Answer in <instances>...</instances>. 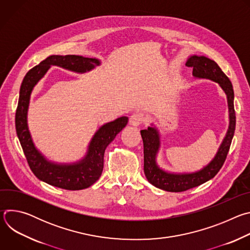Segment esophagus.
Instances as JSON below:
<instances>
[{"label":"esophagus","mask_w":250,"mask_h":250,"mask_svg":"<svg viewBox=\"0 0 250 250\" xmlns=\"http://www.w3.org/2000/svg\"><path fill=\"white\" fill-rule=\"evenodd\" d=\"M144 122H145V116H144V114L139 113V112H136V113L132 114L130 119H129V124L133 126H138Z\"/></svg>","instance_id":"34e87169"}]
</instances>
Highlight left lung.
<instances>
[{"instance_id": "left-lung-1", "label": "left lung", "mask_w": 250, "mask_h": 250, "mask_svg": "<svg viewBox=\"0 0 250 250\" xmlns=\"http://www.w3.org/2000/svg\"><path fill=\"white\" fill-rule=\"evenodd\" d=\"M186 66L193 68V76L199 79H208L220 85L227 95L229 105V125L226 136L212 160L201 170L192 173H174L160 168L156 157L160 148L159 130L151 124L146 129L140 130L144 140L145 174L150 184L167 192H183L197 187L210 180L220 171L225 163L235 130V113L233 105V88L230 80L223 72L220 66L203 55H192L188 58Z\"/></svg>"}]
</instances>
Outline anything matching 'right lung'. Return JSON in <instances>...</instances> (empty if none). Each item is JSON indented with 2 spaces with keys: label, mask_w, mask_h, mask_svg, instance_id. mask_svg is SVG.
<instances>
[{
  "label": "right lung",
  "mask_w": 250,
  "mask_h": 250,
  "mask_svg": "<svg viewBox=\"0 0 250 250\" xmlns=\"http://www.w3.org/2000/svg\"><path fill=\"white\" fill-rule=\"evenodd\" d=\"M101 65L97 58L80 55H51L31 68L24 76L20 89L16 112V130L27 163L40 180L65 190H82L93 185L102 175L104 150L116 135L126 125L127 117H121L99 127L88 146L85 156L73 163L49 161L35 147L27 125V111L34 86L51 66H58L76 73H86Z\"/></svg>",
  "instance_id": "1"
}]
</instances>
